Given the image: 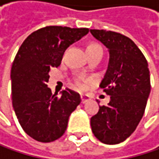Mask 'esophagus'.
<instances>
[{"label":"esophagus","instance_id":"34e87169","mask_svg":"<svg viewBox=\"0 0 159 159\" xmlns=\"http://www.w3.org/2000/svg\"><path fill=\"white\" fill-rule=\"evenodd\" d=\"M80 98H81V103L82 104H84V103L91 100V97H90L89 95H87V94H81Z\"/></svg>","mask_w":159,"mask_h":159}]
</instances>
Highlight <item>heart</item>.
Masks as SVG:
<instances>
[{
	"label": "heart",
	"mask_w": 159,
	"mask_h": 159,
	"mask_svg": "<svg viewBox=\"0 0 159 159\" xmlns=\"http://www.w3.org/2000/svg\"><path fill=\"white\" fill-rule=\"evenodd\" d=\"M100 44H97V43H91L87 46V49H90V48H93L95 46H99ZM75 84H77L78 87L80 88H84V82H82V80L81 79H79L77 81H75Z\"/></svg>",
	"instance_id": "heart-1"
}]
</instances>
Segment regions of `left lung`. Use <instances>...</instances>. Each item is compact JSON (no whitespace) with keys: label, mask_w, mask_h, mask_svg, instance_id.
<instances>
[{"label":"left lung","mask_w":159,"mask_h":159,"mask_svg":"<svg viewBox=\"0 0 159 159\" xmlns=\"http://www.w3.org/2000/svg\"><path fill=\"white\" fill-rule=\"evenodd\" d=\"M90 33L109 50L108 69L100 87L111 98L90 118V125L100 142L120 144L135 131L144 116L151 92L149 66L129 38L106 30H90Z\"/></svg>","instance_id":"1"}]
</instances>
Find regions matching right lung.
Returning <instances> with one entry per match:
<instances>
[{
  "instance_id": "1",
  "label": "right lung",
  "mask_w": 159,
  "mask_h": 159,
  "mask_svg": "<svg viewBox=\"0 0 159 159\" xmlns=\"http://www.w3.org/2000/svg\"><path fill=\"white\" fill-rule=\"evenodd\" d=\"M87 28L48 26L23 42L12 63L11 99L17 120L27 134L48 143L62 136L69 116L80 103L70 89L52 94L48 82L51 67L61 64L65 50L88 34Z\"/></svg>"
}]
</instances>
